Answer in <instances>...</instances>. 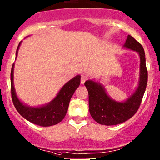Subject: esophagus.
<instances>
[{
    "instance_id": "1",
    "label": "esophagus",
    "mask_w": 160,
    "mask_h": 160,
    "mask_svg": "<svg viewBox=\"0 0 160 160\" xmlns=\"http://www.w3.org/2000/svg\"><path fill=\"white\" fill-rule=\"evenodd\" d=\"M87 79H88V78H87V76H85V75H82V76H81V80H80L81 83L83 84L86 81H87Z\"/></svg>"
}]
</instances>
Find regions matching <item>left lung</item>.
Here are the masks:
<instances>
[{"label":"left lung","mask_w":160,"mask_h":160,"mask_svg":"<svg viewBox=\"0 0 160 160\" xmlns=\"http://www.w3.org/2000/svg\"><path fill=\"white\" fill-rule=\"evenodd\" d=\"M124 48L137 52L140 56L139 83L134 93L124 102L112 99L99 82L88 80L84 85L89 92V113L100 124L115 125L134 116L139 108L147 84V70L143 46L131 36H128Z\"/></svg>","instance_id":"left-lung-1"}]
</instances>
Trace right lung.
Listing matches in <instances>:
<instances>
[{
    "instance_id": "add662e5",
    "label": "right lung",
    "mask_w": 160,
    "mask_h": 160,
    "mask_svg": "<svg viewBox=\"0 0 160 160\" xmlns=\"http://www.w3.org/2000/svg\"><path fill=\"white\" fill-rule=\"evenodd\" d=\"M21 42L22 41L19 43L17 47L16 58L17 57ZM13 68H14V63L11 68L10 81H11L12 100L17 112L27 121L42 127H48L61 122L66 115L72 96L74 93L77 88H78L80 86V75H77L64 84L57 96L48 103L41 106L33 107L24 104L17 97L13 85Z\"/></svg>"
}]
</instances>
